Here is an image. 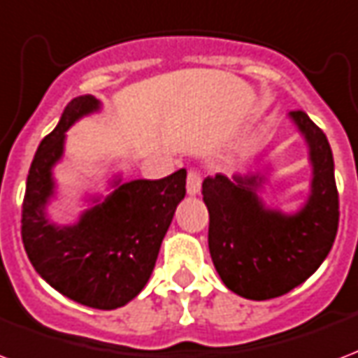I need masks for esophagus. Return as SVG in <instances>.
Here are the masks:
<instances>
[{
	"mask_svg": "<svg viewBox=\"0 0 358 358\" xmlns=\"http://www.w3.org/2000/svg\"><path fill=\"white\" fill-rule=\"evenodd\" d=\"M200 187H201V176L198 169H189V176H187V192L190 196H194L200 192Z\"/></svg>",
	"mask_w": 358,
	"mask_h": 358,
	"instance_id": "esophagus-1",
	"label": "esophagus"
}]
</instances>
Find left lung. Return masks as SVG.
Wrapping results in <instances>:
<instances>
[{
  "mask_svg": "<svg viewBox=\"0 0 358 358\" xmlns=\"http://www.w3.org/2000/svg\"><path fill=\"white\" fill-rule=\"evenodd\" d=\"M310 145L311 196L302 211L283 215L262 206L259 176L206 177L209 252L222 283L249 300H270L303 283L332 249L340 220L329 139L303 111H291Z\"/></svg>",
  "mask_w": 358,
  "mask_h": 358,
  "instance_id": "obj_1",
  "label": "left lung"
}]
</instances>
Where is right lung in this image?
I'll return each mask as SVG.
<instances>
[{
    "instance_id": "add662e5",
    "label": "right lung",
    "mask_w": 358,
    "mask_h": 358,
    "mask_svg": "<svg viewBox=\"0 0 358 358\" xmlns=\"http://www.w3.org/2000/svg\"><path fill=\"white\" fill-rule=\"evenodd\" d=\"M98 107L94 96L71 99L39 145L26 181L22 241L29 262L56 291L88 308L115 310L138 296L149 281L177 203L187 192V171L124 182L75 227L50 224L45 206L52 196L50 168L62 157L64 134Z\"/></svg>"
}]
</instances>
